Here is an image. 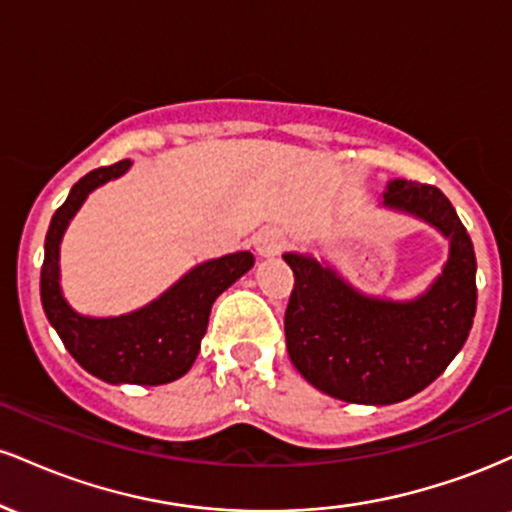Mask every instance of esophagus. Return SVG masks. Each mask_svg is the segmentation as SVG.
I'll use <instances>...</instances> for the list:
<instances>
[{"instance_id":"obj_1","label":"esophagus","mask_w":512,"mask_h":512,"mask_svg":"<svg viewBox=\"0 0 512 512\" xmlns=\"http://www.w3.org/2000/svg\"><path fill=\"white\" fill-rule=\"evenodd\" d=\"M284 245H286L284 233H281L279 228H262V231L255 236V248L262 257L279 255V252L284 250Z\"/></svg>"}]
</instances>
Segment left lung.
Returning <instances> with one entry per match:
<instances>
[{"mask_svg": "<svg viewBox=\"0 0 512 512\" xmlns=\"http://www.w3.org/2000/svg\"><path fill=\"white\" fill-rule=\"evenodd\" d=\"M383 207L450 240L443 274L414 301L366 296L310 255H284L296 276L284 317L291 363L317 390L351 404H395L431 385L477 313V257L450 199L433 185L390 180Z\"/></svg>", "mask_w": 512, "mask_h": 512, "instance_id": "1", "label": "left lung"}]
</instances>
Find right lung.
<instances>
[{"label": "right lung", "mask_w": 512, "mask_h": 512, "mask_svg": "<svg viewBox=\"0 0 512 512\" xmlns=\"http://www.w3.org/2000/svg\"><path fill=\"white\" fill-rule=\"evenodd\" d=\"M132 161H117L84 175L52 216L40 269V301L50 325L81 368L105 383L166 385L182 378L199 354L211 305L255 264L250 252H233L190 269L166 293L120 317H86L64 301L60 243L69 221L96 187L125 175Z\"/></svg>", "instance_id": "add662e5"}]
</instances>
